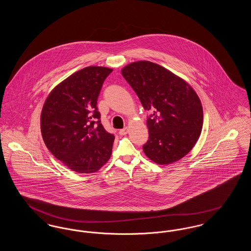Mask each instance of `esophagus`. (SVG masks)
Listing matches in <instances>:
<instances>
[{"label":"esophagus","mask_w":251,"mask_h":251,"mask_svg":"<svg viewBox=\"0 0 251 251\" xmlns=\"http://www.w3.org/2000/svg\"><path fill=\"white\" fill-rule=\"evenodd\" d=\"M128 131H129L128 128H124V129H122V130H120L119 133H120V135H125V134L128 133Z\"/></svg>","instance_id":"esophagus-1"}]
</instances>
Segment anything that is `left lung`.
Listing matches in <instances>:
<instances>
[{
	"mask_svg": "<svg viewBox=\"0 0 251 251\" xmlns=\"http://www.w3.org/2000/svg\"><path fill=\"white\" fill-rule=\"evenodd\" d=\"M121 73L144 109L153 111L147 120L145 154L158 165H169L186 155L202 129V105L194 89L179 76L150 61L131 63Z\"/></svg>",
	"mask_w": 251,
	"mask_h": 251,
	"instance_id": "1",
	"label": "left lung"
}]
</instances>
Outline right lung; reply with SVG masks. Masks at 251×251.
Returning <instances> with one entry per match:
<instances>
[{"instance_id": "add662e5", "label": "right lung", "mask_w": 251, "mask_h": 251, "mask_svg": "<svg viewBox=\"0 0 251 251\" xmlns=\"http://www.w3.org/2000/svg\"><path fill=\"white\" fill-rule=\"evenodd\" d=\"M112 69L87 67L73 73L49 94L40 128L49 151L78 173H94L107 163L115 136L100 123L97 100Z\"/></svg>"}]
</instances>
